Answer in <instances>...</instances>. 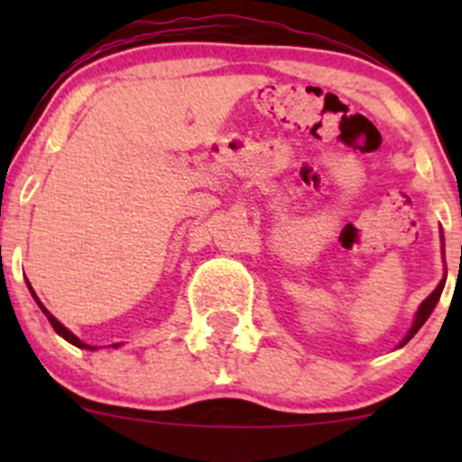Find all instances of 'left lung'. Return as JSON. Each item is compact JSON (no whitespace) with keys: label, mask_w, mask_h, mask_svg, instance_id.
I'll use <instances>...</instances> for the list:
<instances>
[{"label":"left lung","mask_w":462,"mask_h":462,"mask_svg":"<svg viewBox=\"0 0 462 462\" xmlns=\"http://www.w3.org/2000/svg\"><path fill=\"white\" fill-rule=\"evenodd\" d=\"M445 282H447V274H445V277L440 279V283H438V286H436V291H433L431 295L427 297V300L422 301L420 306H418V310H416V318H413V324H411V328L407 330V335H404V337H402V342L398 344V348H400V346H404V344H407L409 339H411L413 335H416L418 330L422 328V324H425V321L430 319V315L433 313V309H436L438 300H440V295H442V288H445Z\"/></svg>","instance_id":"1"}]
</instances>
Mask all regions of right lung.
<instances>
[{
  "instance_id": "1",
  "label": "right lung",
  "mask_w": 462,
  "mask_h": 462,
  "mask_svg": "<svg viewBox=\"0 0 462 462\" xmlns=\"http://www.w3.org/2000/svg\"><path fill=\"white\" fill-rule=\"evenodd\" d=\"M29 288H31V283H29ZM31 295H32V300L37 301V306H40V309H42V313L46 315V319L51 321V326H53L55 333H58L60 337H64V339H67L69 344H73V346H78V348H87V351H96V346H91V344H85V342H82V339H80V337H76V335H73L71 330H69L67 326L62 324V321H58V319L53 318V315L49 313V310H46V306L42 304L40 300H37V295H35V292H32V288H31ZM114 346H120V344H114Z\"/></svg>"
}]
</instances>
